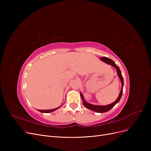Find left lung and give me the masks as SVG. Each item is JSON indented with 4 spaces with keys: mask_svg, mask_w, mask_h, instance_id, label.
I'll use <instances>...</instances> for the list:
<instances>
[{
    "mask_svg": "<svg viewBox=\"0 0 151 151\" xmlns=\"http://www.w3.org/2000/svg\"><path fill=\"white\" fill-rule=\"evenodd\" d=\"M100 59L101 60H102L103 62H104L105 63H107V64L108 65H110L113 66V67H114L116 69V71H117V73L118 75V76L119 78V79L121 80V85H122V88H121V90L120 91V93H119V96L117 97V99H116V100L115 101H114L113 103H112V104H109V105H105V106H102V105H92V104H89V103L87 102L83 96V94L81 93H80V95H81V99L83 100V105H84V106L86 108H87L89 109H91L92 111H95L96 113H105V112H107L108 111H109L113 107H114L117 103L120 101L121 99V97H122V92H123V87H124V79H123V77L122 76V73H121V70L119 69V67L116 63L115 62L111 60L110 59L108 58H106V57H104V58H100Z\"/></svg>",
    "mask_w": 151,
    "mask_h": 151,
    "instance_id": "1",
    "label": "left lung"
}]
</instances>
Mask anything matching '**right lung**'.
I'll use <instances>...</instances> for the list:
<instances>
[{
  "label": "right lung",
  "instance_id": "obj_1",
  "mask_svg": "<svg viewBox=\"0 0 151 151\" xmlns=\"http://www.w3.org/2000/svg\"><path fill=\"white\" fill-rule=\"evenodd\" d=\"M62 105H61L59 107H58L56 108H54V109H47V110H44V109H39L38 111L40 112L41 113H51V112H53L54 111L57 110L58 109H59L60 107H61Z\"/></svg>",
  "mask_w": 151,
  "mask_h": 151
}]
</instances>
